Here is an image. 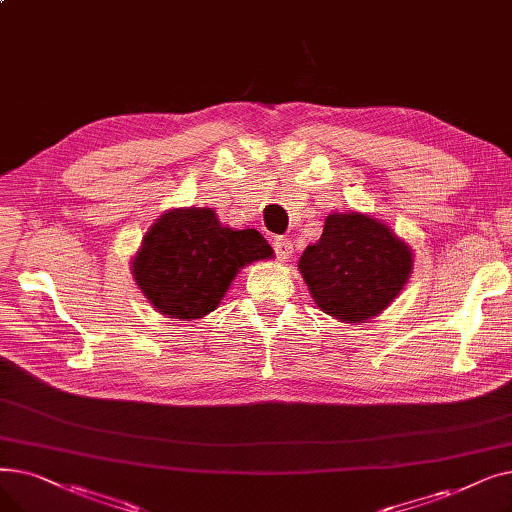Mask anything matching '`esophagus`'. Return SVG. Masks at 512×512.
I'll return each mask as SVG.
<instances>
[{
    "instance_id": "1",
    "label": "esophagus",
    "mask_w": 512,
    "mask_h": 512,
    "mask_svg": "<svg viewBox=\"0 0 512 512\" xmlns=\"http://www.w3.org/2000/svg\"><path fill=\"white\" fill-rule=\"evenodd\" d=\"M272 244H274V251H276L280 261L291 259V255H293V242L291 240L284 238V236H276Z\"/></svg>"
}]
</instances>
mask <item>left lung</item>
I'll use <instances>...</instances> for the list:
<instances>
[{
    "label": "left lung",
    "mask_w": 512,
    "mask_h": 512,
    "mask_svg": "<svg viewBox=\"0 0 512 512\" xmlns=\"http://www.w3.org/2000/svg\"><path fill=\"white\" fill-rule=\"evenodd\" d=\"M412 251L383 221L332 213L318 242L299 259V272L324 314L360 324L379 316L412 274Z\"/></svg>",
    "instance_id": "obj_1"
}]
</instances>
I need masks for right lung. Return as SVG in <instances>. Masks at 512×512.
Wrapping results in <instances>:
<instances>
[{
  "label": "right lung",
  "mask_w": 512,
  "mask_h": 512,
  "mask_svg": "<svg viewBox=\"0 0 512 512\" xmlns=\"http://www.w3.org/2000/svg\"><path fill=\"white\" fill-rule=\"evenodd\" d=\"M274 251L257 230L221 226L213 209L163 213L133 257V278L167 318L194 320L213 311L240 268Z\"/></svg>",
  "instance_id": "add662e5"
}]
</instances>
